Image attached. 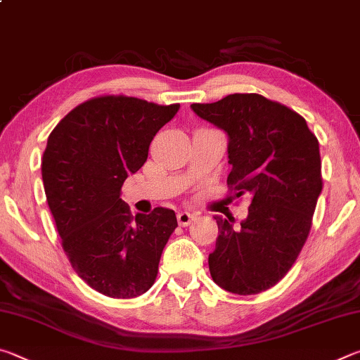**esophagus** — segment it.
<instances>
[{
	"label": "esophagus",
	"instance_id": "obj_1",
	"mask_svg": "<svg viewBox=\"0 0 360 360\" xmlns=\"http://www.w3.org/2000/svg\"><path fill=\"white\" fill-rule=\"evenodd\" d=\"M192 221H193V214H191V212H187V211L178 212V222L181 227H187V225Z\"/></svg>",
	"mask_w": 360,
	"mask_h": 360
}]
</instances>
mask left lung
<instances>
[{
  "label": "left lung",
  "mask_w": 360,
  "mask_h": 360,
  "mask_svg": "<svg viewBox=\"0 0 360 360\" xmlns=\"http://www.w3.org/2000/svg\"><path fill=\"white\" fill-rule=\"evenodd\" d=\"M192 111L229 138L227 178L251 205L241 227L214 216L219 229L208 264L212 281L254 295L285 276L308 238L322 191L319 143L307 120L257 94H233Z\"/></svg>",
  "instance_id": "8db88e82"
}]
</instances>
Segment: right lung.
Instances as JSON below:
<instances>
[{
  "label": "right lung",
  "mask_w": 360,
  "mask_h": 360,
  "mask_svg": "<svg viewBox=\"0 0 360 360\" xmlns=\"http://www.w3.org/2000/svg\"><path fill=\"white\" fill-rule=\"evenodd\" d=\"M178 111L105 95L76 106L49 135L41 165L49 208L77 276L103 295L148 292L178 227L173 210L133 217L120 198L124 181L144 165L150 141Z\"/></svg>",
  "instance_id": "add662e5"
}]
</instances>
